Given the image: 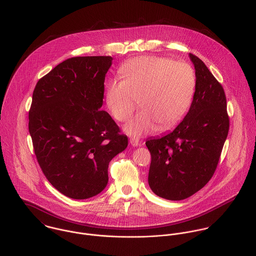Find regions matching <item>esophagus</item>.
Instances as JSON below:
<instances>
[{"instance_id":"34e87169","label":"esophagus","mask_w":256,"mask_h":256,"mask_svg":"<svg viewBox=\"0 0 256 256\" xmlns=\"http://www.w3.org/2000/svg\"><path fill=\"white\" fill-rule=\"evenodd\" d=\"M130 144L132 146H134V148H136V146H140V140L138 138H132L130 140Z\"/></svg>"}]
</instances>
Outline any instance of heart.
I'll return each mask as SVG.
<instances>
[{
    "mask_svg": "<svg viewBox=\"0 0 256 256\" xmlns=\"http://www.w3.org/2000/svg\"><path fill=\"white\" fill-rule=\"evenodd\" d=\"M120 80H110L106 102L118 122L128 120L138 106L142 110L124 126L132 136L173 128L188 112L196 90V74L186 62L159 56H140L120 68Z\"/></svg>",
    "mask_w": 256,
    "mask_h": 256,
    "instance_id": "obj_1",
    "label": "heart"
}]
</instances>
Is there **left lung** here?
Returning a JSON list of instances; mask_svg holds the SVG:
<instances>
[{
	"mask_svg": "<svg viewBox=\"0 0 256 256\" xmlns=\"http://www.w3.org/2000/svg\"><path fill=\"white\" fill-rule=\"evenodd\" d=\"M189 56L196 74L189 112L173 132L146 142L152 154L150 187L171 201L194 195L210 181L230 128L222 86L199 57Z\"/></svg>",
	"mask_w": 256,
	"mask_h": 256,
	"instance_id": "1",
	"label": "left lung"
}]
</instances>
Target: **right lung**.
<instances>
[{"label": "right lung", "instance_id": "right-lung-1", "mask_svg": "<svg viewBox=\"0 0 256 256\" xmlns=\"http://www.w3.org/2000/svg\"><path fill=\"white\" fill-rule=\"evenodd\" d=\"M110 56L69 58L38 80L28 112L38 162L52 186L76 200L98 195L108 180L110 161L128 136L101 110Z\"/></svg>", "mask_w": 256, "mask_h": 256}]
</instances>
